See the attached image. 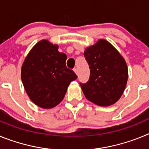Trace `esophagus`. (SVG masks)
I'll return each mask as SVG.
<instances>
[{
	"label": "esophagus",
	"mask_w": 149,
	"mask_h": 149,
	"mask_svg": "<svg viewBox=\"0 0 149 149\" xmlns=\"http://www.w3.org/2000/svg\"><path fill=\"white\" fill-rule=\"evenodd\" d=\"M73 70H74V72H75L76 74H77V68H74V69H73Z\"/></svg>",
	"instance_id": "1"
}]
</instances>
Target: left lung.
<instances>
[{"label": "left lung", "mask_w": 149, "mask_h": 149, "mask_svg": "<svg viewBox=\"0 0 149 149\" xmlns=\"http://www.w3.org/2000/svg\"><path fill=\"white\" fill-rule=\"evenodd\" d=\"M90 74L85 84L80 83L84 94L99 106L113 104L120 98L127 84V67L113 46L100 39L84 51Z\"/></svg>", "instance_id": "8db88e82"}]
</instances>
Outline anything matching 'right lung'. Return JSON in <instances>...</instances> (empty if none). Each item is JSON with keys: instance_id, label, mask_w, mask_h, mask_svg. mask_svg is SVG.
<instances>
[{"instance_id": "add662e5", "label": "right lung", "mask_w": 149, "mask_h": 149, "mask_svg": "<svg viewBox=\"0 0 149 149\" xmlns=\"http://www.w3.org/2000/svg\"><path fill=\"white\" fill-rule=\"evenodd\" d=\"M67 56L58 46L42 40L34 46L22 68V80L31 101L45 109L60 104L75 73L65 65Z\"/></svg>"}]
</instances>
